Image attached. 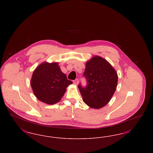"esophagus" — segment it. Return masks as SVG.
Masks as SVG:
<instances>
[{
  "label": "esophagus",
  "instance_id": "obj_1",
  "mask_svg": "<svg viewBox=\"0 0 153 153\" xmlns=\"http://www.w3.org/2000/svg\"><path fill=\"white\" fill-rule=\"evenodd\" d=\"M73 84H75V85H77L78 83H79V80L77 79H76V80H73Z\"/></svg>",
  "mask_w": 153,
  "mask_h": 153
}]
</instances>
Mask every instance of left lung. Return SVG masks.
Instances as JSON below:
<instances>
[{
    "mask_svg": "<svg viewBox=\"0 0 153 153\" xmlns=\"http://www.w3.org/2000/svg\"><path fill=\"white\" fill-rule=\"evenodd\" d=\"M87 85H78L84 102L91 108L99 109L105 106L114 94L117 83L115 70L105 59L95 56L86 63L82 75Z\"/></svg>",
    "mask_w": 153,
    "mask_h": 153,
    "instance_id": "obj_1",
    "label": "left lung"
}]
</instances>
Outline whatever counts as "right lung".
Instances as JSON below:
<instances>
[{
	"mask_svg": "<svg viewBox=\"0 0 153 153\" xmlns=\"http://www.w3.org/2000/svg\"><path fill=\"white\" fill-rule=\"evenodd\" d=\"M72 81L68 80L58 64L44 62L38 66L33 73L31 86L36 98L48 104L59 102Z\"/></svg>",
	"mask_w": 153,
	"mask_h": 153,
	"instance_id": "add662e5",
	"label": "right lung"
}]
</instances>
